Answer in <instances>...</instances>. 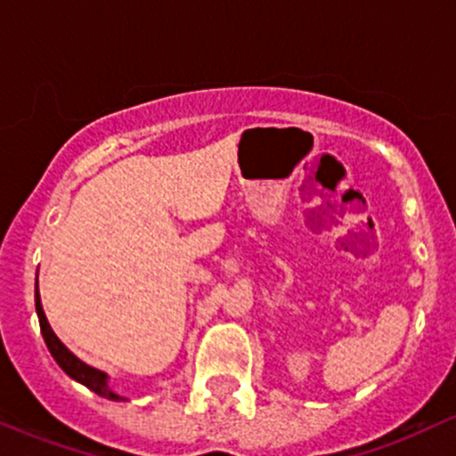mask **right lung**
Wrapping results in <instances>:
<instances>
[{
  "mask_svg": "<svg viewBox=\"0 0 456 456\" xmlns=\"http://www.w3.org/2000/svg\"><path fill=\"white\" fill-rule=\"evenodd\" d=\"M35 307H37V316H39L41 333H44V340H45V345H48L53 358L56 360V364H59V367L63 369L69 378L77 379V382H81V384H86L89 391L98 393L101 397H107V400H114V402L125 400V397L116 395V393L107 387V375L102 373V370L92 369V367H87L86 362H81V360H78L77 355H74L72 351H69L68 346H65L63 342L54 336L53 327H50L48 318H45V314H44V307H41V298H39V289H37V285H35Z\"/></svg>",
  "mask_w": 456,
  "mask_h": 456,
  "instance_id": "1",
  "label": "right lung"
}]
</instances>
